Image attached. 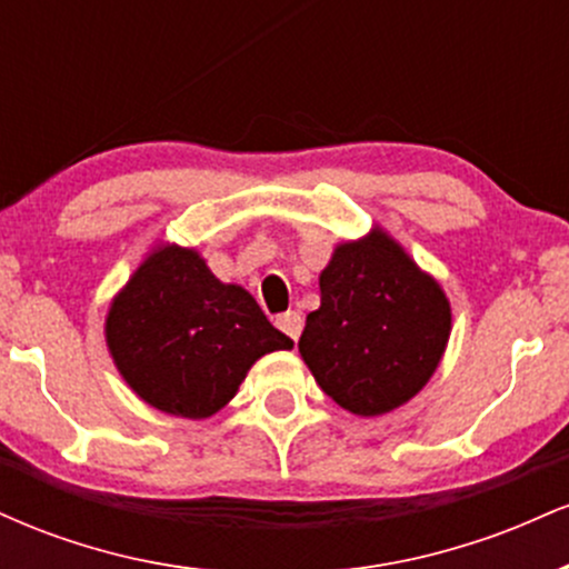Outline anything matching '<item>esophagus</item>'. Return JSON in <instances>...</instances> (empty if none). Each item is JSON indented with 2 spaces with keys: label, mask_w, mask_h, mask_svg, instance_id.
I'll return each mask as SVG.
<instances>
[{
  "label": "esophagus",
  "mask_w": 569,
  "mask_h": 569,
  "mask_svg": "<svg viewBox=\"0 0 569 569\" xmlns=\"http://www.w3.org/2000/svg\"><path fill=\"white\" fill-rule=\"evenodd\" d=\"M276 326H278L280 331H283L286 337L297 342L299 335H302V316H299V312L289 310V312H283V316L276 318Z\"/></svg>",
  "instance_id": "34e87169"
}]
</instances>
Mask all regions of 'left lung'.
Instances as JSON below:
<instances>
[{
	"label": "left lung",
	"mask_w": 569,
	"mask_h": 569,
	"mask_svg": "<svg viewBox=\"0 0 569 569\" xmlns=\"http://www.w3.org/2000/svg\"><path fill=\"white\" fill-rule=\"evenodd\" d=\"M452 312L433 278L385 232L339 246L299 352L323 393L377 417L420 393L439 367Z\"/></svg>",
	"instance_id": "left-lung-1"
}]
</instances>
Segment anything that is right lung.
<instances>
[{
  "label": "right lung",
  "mask_w": 569,
  "mask_h": 569,
  "mask_svg": "<svg viewBox=\"0 0 569 569\" xmlns=\"http://www.w3.org/2000/svg\"><path fill=\"white\" fill-rule=\"evenodd\" d=\"M107 342L130 388L154 409L202 420L238 393L246 371L293 342L240 286H227L189 248L166 246L112 302Z\"/></svg>",
  "instance_id": "add662e5"
}]
</instances>
